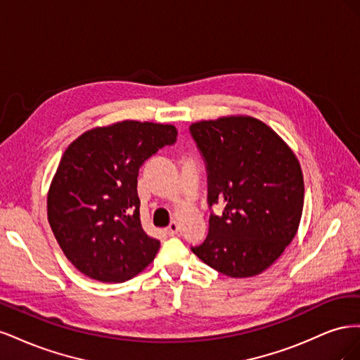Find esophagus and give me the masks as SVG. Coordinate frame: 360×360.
<instances>
[{"label": "esophagus", "instance_id": "obj_1", "mask_svg": "<svg viewBox=\"0 0 360 360\" xmlns=\"http://www.w3.org/2000/svg\"><path fill=\"white\" fill-rule=\"evenodd\" d=\"M179 233V224L174 221V222H171L169 224V226L167 228V234L168 236H176Z\"/></svg>", "mask_w": 360, "mask_h": 360}]
</instances>
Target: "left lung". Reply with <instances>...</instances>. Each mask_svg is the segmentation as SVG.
<instances>
[{
  "label": "left lung",
  "mask_w": 360,
  "mask_h": 360,
  "mask_svg": "<svg viewBox=\"0 0 360 360\" xmlns=\"http://www.w3.org/2000/svg\"><path fill=\"white\" fill-rule=\"evenodd\" d=\"M204 158L210 214L209 234L192 252L219 274H263L297 233L303 210V174L292 150L259 120L230 115L191 127Z\"/></svg>",
  "instance_id": "left-lung-1"
}]
</instances>
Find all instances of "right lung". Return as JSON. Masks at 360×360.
<instances>
[{
    "mask_svg": "<svg viewBox=\"0 0 360 360\" xmlns=\"http://www.w3.org/2000/svg\"><path fill=\"white\" fill-rule=\"evenodd\" d=\"M176 139L172 124L124 120L86 130L64 151L48 192V221L81 274L124 282L155 259L160 242L141 226L138 172Z\"/></svg>",
    "mask_w": 360,
    "mask_h": 360,
    "instance_id": "1",
    "label": "right lung"
}]
</instances>
